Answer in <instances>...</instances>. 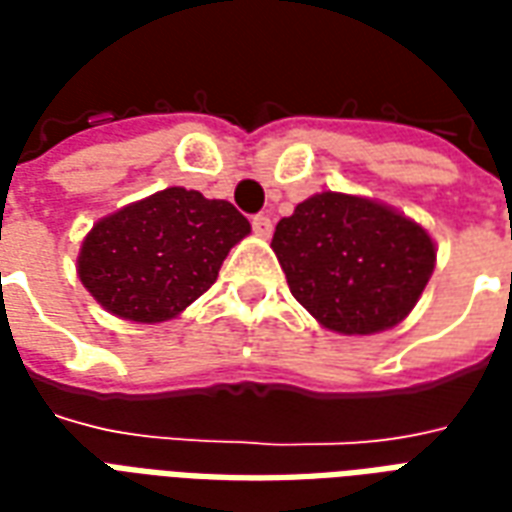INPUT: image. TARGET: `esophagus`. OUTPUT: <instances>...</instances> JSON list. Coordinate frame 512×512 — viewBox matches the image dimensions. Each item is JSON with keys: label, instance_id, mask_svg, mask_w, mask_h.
Wrapping results in <instances>:
<instances>
[{"label": "esophagus", "instance_id": "1", "mask_svg": "<svg viewBox=\"0 0 512 512\" xmlns=\"http://www.w3.org/2000/svg\"><path fill=\"white\" fill-rule=\"evenodd\" d=\"M252 230H255V235H260V238H268L271 230H274V224H271V219H268L266 213H257V216H252Z\"/></svg>", "mask_w": 512, "mask_h": 512}]
</instances>
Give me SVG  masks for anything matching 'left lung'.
Here are the masks:
<instances>
[{
    "label": "left lung",
    "instance_id": "1",
    "mask_svg": "<svg viewBox=\"0 0 512 512\" xmlns=\"http://www.w3.org/2000/svg\"><path fill=\"white\" fill-rule=\"evenodd\" d=\"M271 249L290 293L312 318L340 334L392 329L414 310L436 266L430 235L365 197L323 191L296 205Z\"/></svg>",
    "mask_w": 512,
    "mask_h": 512
}]
</instances>
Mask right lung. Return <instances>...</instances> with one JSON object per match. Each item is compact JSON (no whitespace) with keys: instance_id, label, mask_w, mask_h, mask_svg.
<instances>
[{"instance_id":"1","label":"right lung","mask_w":512,"mask_h":512,"mask_svg":"<svg viewBox=\"0 0 512 512\" xmlns=\"http://www.w3.org/2000/svg\"><path fill=\"white\" fill-rule=\"evenodd\" d=\"M249 230L227 200L172 186L95 224L82 244L79 279L117 318L169 321L211 288Z\"/></svg>"}]
</instances>
